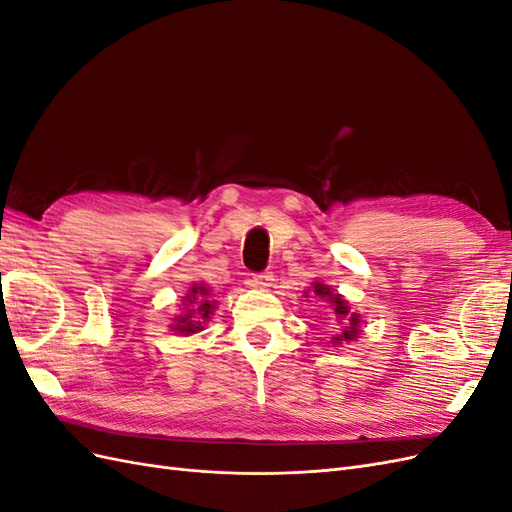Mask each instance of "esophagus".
<instances>
[{
	"label": "esophagus",
	"instance_id": "1",
	"mask_svg": "<svg viewBox=\"0 0 512 512\" xmlns=\"http://www.w3.org/2000/svg\"><path fill=\"white\" fill-rule=\"evenodd\" d=\"M247 284H250L256 290H269L273 286V275L271 273L254 275V277H250V282H247Z\"/></svg>",
	"mask_w": 512,
	"mask_h": 512
}]
</instances>
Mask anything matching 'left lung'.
I'll use <instances>...</instances> for the list:
<instances>
[{
  "instance_id": "8db88e82",
  "label": "left lung",
  "mask_w": 512,
  "mask_h": 512,
  "mask_svg": "<svg viewBox=\"0 0 512 512\" xmlns=\"http://www.w3.org/2000/svg\"><path fill=\"white\" fill-rule=\"evenodd\" d=\"M312 292L316 294L318 299H324L327 303H331L333 312H335V318L339 322V331L331 337L333 346H342V344L356 342V339H359V335H361V314L352 312L348 301L342 297V294L335 292L327 284H322L318 280L312 282Z\"/></svg>"
}]
</instances>
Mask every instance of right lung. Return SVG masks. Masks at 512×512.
Segmentation results:
<instances>
[{
  "label": "right lung",
  "instance_id": "1",
  "mask_svg": "<svg viewBox=\"0 0 512 512\" xmlns=\"http://www.w3.org/2000/svg\"><path fill=\"white\" fill-rule=\"evenodd\" d=\"M215 305H218V301H213V290L207 284L194 282L190 290L185 292L179 314L173 318V324H170V331L185 337L200 333L211 320Z\"/></svg>",
  "mask_w": 512,
  "mask_h": 512
}]
</instances>
